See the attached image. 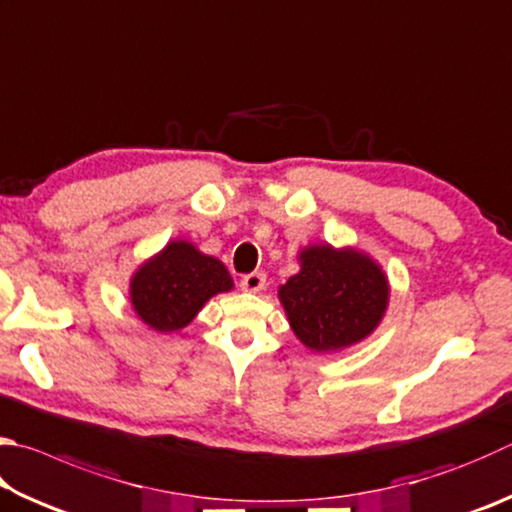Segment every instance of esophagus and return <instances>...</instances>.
Masks as SVG:
<instances>
[{"mask_svg":"<svg viewBox=\"0 0 512 512\" xmlns=\"http://www.w3.org/2000/svg\"><path fill=\"white\" fill-rule=\"evenodd\" d=\"M264 284H266V275L264 273L244 275V277H241V282H239L241 291H246V293H259L264 288Z\"/></svg>","mask_w":512,"mask_h":512,"instance_id":"obj_1","label":"esophagus"}]
</instances>
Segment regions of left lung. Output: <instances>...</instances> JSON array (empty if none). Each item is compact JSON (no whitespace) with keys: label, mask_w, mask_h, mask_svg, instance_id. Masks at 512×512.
Instances as JSON below:
<instances>
[{"label":"left lung","mask_w":512,"mask_h":512,"mask_svg":"<svg viewBox=\"0 0 512 512\" xmlns=\"http://www.w3.org/2000/svg\"><path fill=\"white\" fill-rule=\"evenodd\" d=\"M300 271L277 288L295 338L313 353H336L367 340L389 306L387 273L356 246L309 244Z\"/></svg>","instance_id":"left-lung-1"}]
</instances>
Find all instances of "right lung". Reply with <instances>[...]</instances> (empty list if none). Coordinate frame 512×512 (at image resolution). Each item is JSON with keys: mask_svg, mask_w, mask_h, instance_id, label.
I'll use <instances>...</instances> for the list:
<instances>
[{"mask_svg": "<svg viewBox=\"0 0 512 512\" xmlns=\"http://www.w3.org/2000/svg\"><path fill=\"white\" fill-rule=\"evenodd\" d=\"M232 288L235 282L221 259L201 253L190 239H170L129 277V302L152 331L176 333L212 297Z\"/></svg>", "mask_w": 512, "mask_h": 512, "instance_id": "right-lung-1", "label": "right lung"}]
</instances>
